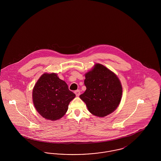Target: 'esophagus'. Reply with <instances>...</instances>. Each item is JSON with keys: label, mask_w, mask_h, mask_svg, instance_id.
Segmentation results:
<instances>
[{"label": "esophagus", "mask_w": 161, "mask_h": 161, "mask_svg": "<svg viewBox=\"0 0 161 161\" xmlns=\"http://www.w3.org/2000/svg\"><path fill=\"white\" fill-rule=\"evenodd\" d=\"M75 95H76L77 97H79L80 95V90L75 91Z\"/></svg>", "instance_id": "1"}]
</instances>
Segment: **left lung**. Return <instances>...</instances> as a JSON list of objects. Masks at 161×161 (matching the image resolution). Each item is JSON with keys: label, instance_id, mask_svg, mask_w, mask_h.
<instances>
[{"label": "left lung", "instance_id": "left-lung-1", "mask_svg": "<svg viewBox=\"0 0 161 161\" xmlns=\"http://www.w3.org/2000/svg\"><path fill=\"white\" fill-rule=\"evenodd\" d=\"M86 91L80 98L89 111L95 116L104 117L114 112L123 94L120 80L115 74L99 63L85 74Z\"/></svg>", "mask_w": 161, "mask_h": 161}]
</instances>
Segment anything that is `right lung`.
<instances>
[{
  "instance_id": "right-lung-1",
  "label": "right lung",
  "mask_w": 161,
  "mask_h": 161,
  "mask_svg": "<svg viewBox=\"0 0 161 161\" xmlns=\"http://www.w3.org/2000/svg\"><path fill=\"white\" fill-rule=\"evenodd\" d=\"M75 97L68 84L57 74H43L35 84L32 101L38 114L51 121L60 119L66 113L69 103Z\"/></svg>"
}]
</instances>
